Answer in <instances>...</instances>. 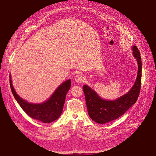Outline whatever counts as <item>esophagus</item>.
I'll list each match as a JSON object with an SVG mask.
<instances>
[{"instance_id": "34e87169", "label": "esophagus", "mask_w": 156, "mask_h": 156, "mask_svg": "<svg viewBox=\"0 0 156 156\" xmlns=\"http://www.w3.org/2000/svg\"><path fill=\"white\" fill-rule=\"evenodd\" d=\"M84 80V76L81 74H78L75 77V80L78 83H82L83 82Z\"/></svg>"}]
</instances>
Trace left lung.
I'll list each match as a JSON object with an SVG mask.
<instances>
[{
    "instance_id": "left-lung-1",
    "label": "left lung",
    "mask_w": 156,
    "mask_h": 156,
    "mask_svg": "<svg viewBox=\"0 0 156 156\" xmlns=\"http://www.w3.org/2000/svg\"><path fill=\"white\" fill-rule=\"evenodd\" d=\"M133 56L138 65V75L134 85L126 94L115 101L104 100L90 87L83 86L88 114L96 123L103 124L115 120L136 103L141 90L142 64L140 52L137 47L133 46Z\"/></svg>"
}]
</instances>
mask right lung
Segmentation results:
<instances>
[{
    "label": "right lung",
    "mask_w": 156,
    "mask_h": 156,
    "mask_svg": "<svg viewBox=\"0 0 156 156\" xmlns=\"http://www.w3.org/2000/svg\"><path fill=\"white\" fill-rule=\"evenodd\" d=\"M10 84L12 94L17 102L30 117L43 123H51L61 115L66 95L71 87V81L68 80L60 84L52 96L41 104H31L21 99L15 92L10 75Z\"/></svg>",
    "instance_id": "1"
}]
</instances>
